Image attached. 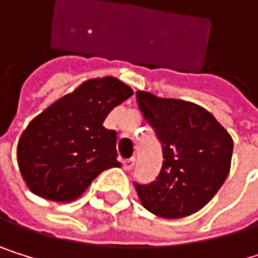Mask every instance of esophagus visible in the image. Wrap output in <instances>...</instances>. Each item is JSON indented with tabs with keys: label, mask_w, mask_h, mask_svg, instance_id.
Masks as SVG:
<instances>
[{
	"label": "esophagus",
	"mask_w": 258,
	"mask_h": 258,
	"mask_svg": "<svg viewBox=\"0 0 258 258\" xmlns=\"http://www.w3.org/2000/svg\"><path fill=\"white\" fill-rule=\"evenodd\" d=\"M122 165H123L125 170H132V168L135 167V159L133 158L132 159H123L122 161Z\"/></svg>",
	"instance_id": "esophagus-1"
}]
</instances>
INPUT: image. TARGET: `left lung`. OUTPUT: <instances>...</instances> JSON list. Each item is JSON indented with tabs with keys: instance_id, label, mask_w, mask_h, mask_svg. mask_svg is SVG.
I'll return each mask as SVG.
<instances>
[{
	"instance_id": "1",
	"label": "left lung",
	"mask_w": 258,
	"mask_h": 258,
	"mask_svg": "<svg viewBox=\"0 0 258 258\" xmlns=\"http://www.w3.org/2000/svg\"><path fill=\"white\" fill-rule=\"evenodd\" d=\"M138 106L162 148L152 182L135 181L142 206L164 218L192 215L209 203L231 168L232 139L204 108L176 99L136 93Z\"/></svg>"
}]
</instances>
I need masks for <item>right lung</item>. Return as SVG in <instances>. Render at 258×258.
<instances>
[{"label":"right lung","instance_id":"right-lung-1","mask_svg":"<svg viewBox=\"0 0 258 258\" xmlns=\"http://www.w3.org/2000/svg\"><path fill=\"white\" fill-rule=\"evenodd\" d=\"M132 96V88L114 77L94 79L37 116L17 148L29 189L51 201H71L103 170L119 167L116 132L103 120Z\"/></svg>","mask_w":258,"mask_h":258}]
</instances>
